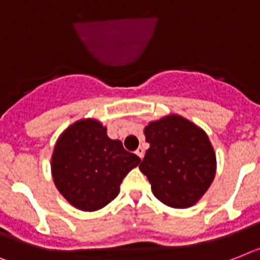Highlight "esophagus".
I'll return each instance as SVG.
<instances>
[{
  "instance_id": "34e87169",
  "label": "esophagus",
  "mask_w": 260,
  "mask_h": 260,
  "mask_svg": "<svg viewBox=\"0 0 260 260\" xmlns=\"http://www.w3.org/2000/svg\"><path fill=\"white\" fill-rule=\"evenodd\" d=\"M136 154H137V156H139V157H140V158H141V160H143V157H144V154H145V150H144L143 149V148H137V150H136Z\"/></svg>"
}]
</instances>
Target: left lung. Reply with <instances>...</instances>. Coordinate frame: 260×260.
<instances>
[{
  "instance_id": "1",
  "label": "left lung",
  "mask_w": 260,
  "mask_h": 260,
  "mask_svg": "<svg viewBox=\"0 0 260 260\" xmlns=\"http://www.w3.org/2000/svg\"><path fill=\"white\" fill-rule=\"evenodd\" d=\"M144 135L149 149L139 168L154 197L171 208L193 206L206 193L217 169L206 132L185 117L169 115L150 121Z\"/></svg>"
}]
</instances>
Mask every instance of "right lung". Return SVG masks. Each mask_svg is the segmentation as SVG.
Returning <instances> with one entry per match:
<instances>
[{"label":"right lung","instance_id":"1","mask_svg":"<svg viewBox=\"0 0 260 260\" xmlns=\"http://www.w3.org/2000/svg\"><path fill=\"white\" fill-rule=\"evenodd\" d=\"M140 157L111 140L107 128L93 119L79 120L59 136L51 157L54 184L76 209L95 211L116 198L128 172Z\"/></svg>","mask_w":260,"mask_h":260}]
</instances>
